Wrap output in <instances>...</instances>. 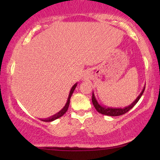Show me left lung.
<instances>
[{
  "label": "left lung",
  "mask_w": 160,
  "mask_h": 160,
  "mask_svg": "<svg viewBox=\"0 0 160 160\" xmlns=\"http://www.w3.org/2000/svg\"><path fill=\"white\" fill-rule=\"evenodd\" d=\"M145 90V87H144L143 91L141 92V93L140 94V95L137 98V99L135 100L134 102H132V104L130 105V106L126 107L124 108H105V107H102L101 106H100L99 103L97 102L96 100L95 95L92 93V103L95 106V108L96 110H97L98 112H99L100 113H102V114L104 115H107V116H111V117H117V116H120L122 114H124L127 112H128L130 110L131 108H132L133 107L135 106V105L138 102V100H140V98L142 96V95L143 94V92Z\"/></svg>",
  "instance_id": "1"
}]
</instances>
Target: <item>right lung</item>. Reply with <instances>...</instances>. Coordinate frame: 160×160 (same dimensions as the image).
Listing matches in <instances>:
<instances>
[{
	"label": "right lung",
	"mask_w": 160,
	"mask_h": 160,
	"mask_svg": "<svg viewBox=\"0 0 160 160\" xmlns=\"http://www.w3.org/2000/svg\"><path fill=\"white\" fill-rule=\"evenodd\" d=\"M76 86H77V84H74L73 86V87H72V88H71V92H70V94H69V96H68V101H67V102H66V104H65V106L64 108H63L62 109V110H61V111H60V112L58 113H56L55 115L52 116V117L49 118V119H41V120H42V121H43V122H49L54 121V120L58 119V118H60V117H62V116L64 115L65 113H66V111H68V109L69 104H70V100H71V97L72 94H73L74 89H75Z\"/></svg>",
	"instance_id": "right-lung-1"
}]
</instances>
